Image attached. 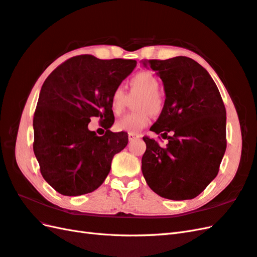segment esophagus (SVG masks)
Wrapping results in <instances>:
<instances>
[{"mask_svg":"<svg viewBox=\"0 0 257 257\" xmlns=\"http://www.w3.org/2000/svg\"><path fill=\"white\" fill-rule=\"evenodd\" d=\"M140 135H136V134H129L128 135V139H129V141H133V140H135V139H137V138H140Z\"/></svg>","mask_w":257,"mask_h":257,"instance_id":"1","label":"esophagus"}]
</instances>
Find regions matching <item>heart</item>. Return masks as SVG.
Masks as SVG:
<instances>
[{
    "label": "heart",
    "mask_w": 257,
    "mask_h": 257,
    "mask_svg": "<svg viewBox=\"0 0 257 257\" xmlns=\"http://www.w3.org/2000/svg\"><path fill=\"white\" fill-rule=\"evenodd\" d=\"M129 96L139 94L134 112L122 117L116 123V129L129 134H138L151 120V114L159 115L164 108V96L159 91L160 80L149 71H141L129 80ZM128 94L121 87H115L109 96V107L114 115H120L129 103Z\"/></svg>",
    "instance_id": "heart-1"
}]
</instances>
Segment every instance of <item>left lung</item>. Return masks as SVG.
Segmentation results:
<instances>
[{"mask_svg":"<svg viewBox=\"0 0 257 257\" xmlns=\"http://www.w3.org/2000/svg\"><path fill=\"white\" fill-rule=\"evenodd\" d=\"M142 63L161 77L166 96L150 130L169 140L161 147L143 137L147 150L142 174L149 187L163 198L193 199L217 176L225 152L226 116L221 95L207 70L190 58Z\"/></svg>","mask_w":257,"mask_h":257,"instance_id":"left-lung-1","label":"left lung"}]
</instances>
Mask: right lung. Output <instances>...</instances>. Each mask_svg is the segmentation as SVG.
<instances>
[{
  "label": "right lung",
  "mask_w": 257,
  "mask_h": 257,
  "mask_svg": "<svg viewBox=\"0 0 257 257\" xmlns=\"http://www.w3.org/2000/svg\"><path fill=\"white\" fill-rule=\"evenodd\" d=\"M136 65V60L81 55L59 65L44 82L34 115L33 148L41 175L58 193L94 192L108 175L115 154L127 146V133L108 129L115 120L109 96ZM92 116L106 124L104 136L88 130Z\"/></svg>",
  "instance_id": "1"
}]
</instances>
